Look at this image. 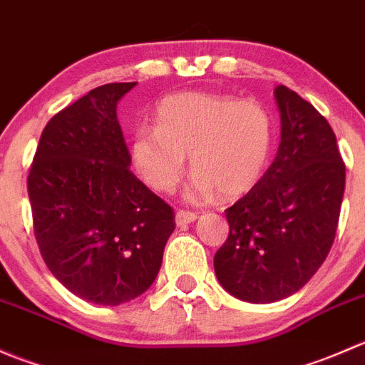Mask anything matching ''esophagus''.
I'll return each mask as SVG.
<instances>
[{"label": "esophagus", "instance_id": "obj_1", "mask_svg": "<svg viewBox=\"0 0 365 365\" xmlns=\"http://www.w3.org/2000/svg\"><path fill=\"white\" fill-rule=\"evenodd\" d=\"M196 219H197V213L187 212V210H178V212H176V215H175L176 226H178V227L187 226V224L194 222Z\"/></svg>", "mask_w": 365, "mask_h": 365}]
</instances>
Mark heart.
I'll list each match as a JSON object with an SVG mask.
<instances>
[{
  "label": "heart",
  "instance_id": "b5f03b06",
  "mask_svg": "<svg viewBox=\"0 0 365 365\" xmlns=\"http://www.w3.org/2000/svg\"><path fill=\"white\" fill-rule=\"evenodd\" d=\"M274 148V118L254 98L217 93H176L164 98L155 127L134 132L130 155L139 176L157 192L180 182L187 157L196 173L187 196L235 200L256 185Z\"/></svg>",
  "mask_w": 365,
  "mask_h": 365
}]
</instances>
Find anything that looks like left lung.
<instances>
[{
    "label": "left lung",
    "instance_id": "1",
    "mask_svg": "<svg viewBox=\"0 0 365 365\" xmlns=\"http://www.w3.org/2000/svg\"><path fill=\"white\" fill-rule=\"evenodd\" d=\"M274 95L277 155L226 210L230 237L213 257L220 286L251 304L279 302L311 281L334 244L344 196V162L329 121L289 88Z\"/></svg>",
    "mask_w": 365,
    "mask_h": 365
}]
</instances>
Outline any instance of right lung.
<instances>
[{
	"label": "right lung",
	"mask_w": 365,
	"mask_h": 365,
	"mask_svg": "<svg viewBox=\"0 0 365 365\" xmlns=\"http://www.w3.org/2000/svg\"><path fill=\"white\" fill-rule=\"evenodd\" d=\"M138 83L98 86L51 118L28 176L33 227L51 274L97 305L155 281L175 213L130 173L118 102Z\"/></svg>",
	"instance_id": "obj_1"
}]
</instances>
